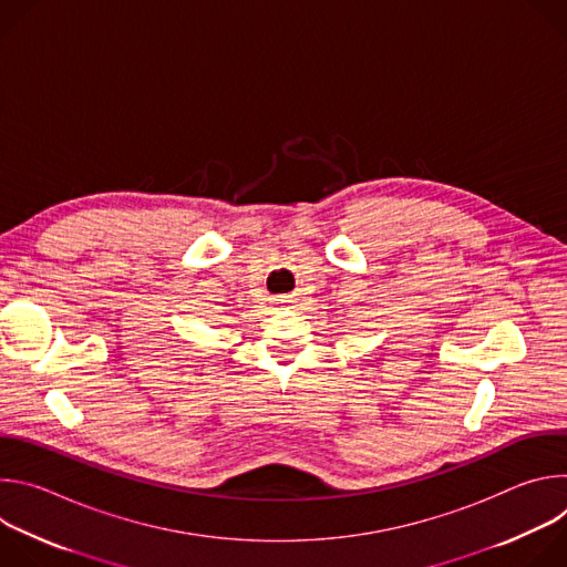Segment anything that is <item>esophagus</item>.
I'll use <instances>...</instances> for the list:
<instances>
[{
    "instance_id": "esophagus-1",
    "label": "esophagus",
    "mask_w": 567,
    "mask_h": 567,
    "mask_svg": "<svg viewBox=\"0 0 567 567\" xmlns=\"http://www.w3.org/2000/svg\"><path fill=\"white\" fill-rule=\"evenodd\" d=\"M274 300H280V302H291V296H276Z\"/></svg>"
}]
</instances>
